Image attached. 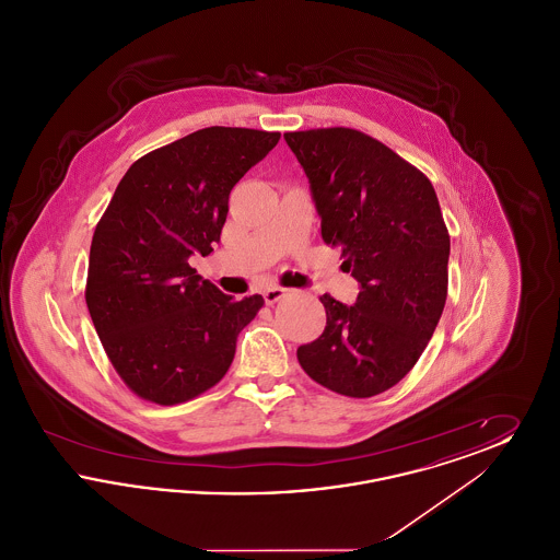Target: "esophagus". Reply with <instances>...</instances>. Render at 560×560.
<instances>
[{
    "instance_id": "34e87169",
    "label": "esophagus",
    "mask_w": 560,
    "mask_h": 560,
    "mask_svg": "<svg viewBox=\"0 0 560 560\" xmlns=\"http://www.w3.org/2000/svg\"><path fill=\"white\" fill-rule=\"evenodd\" d=\"M283 295H285L283 288H277V285H275V288H268L267 292H265V302H267V304H275V302H279Z\"/></svg>"
}]
</instances>
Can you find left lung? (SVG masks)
Wrapping results in <instances>:
<instances>
[{
	"label": "left lung",
	"mask_w": 560,
	"mask_h": 560,
	"mask_svg": "<svg viewBox=\"0 0 560 560\" xmlns=\"http://www.w3.org/2000/svg\"><path fill=\"white\" fill-rule=\"evenodd\" d=\"M304 167L320 237L342 249L359 283L347 306L320 295L327 323L298 348L317 384L352 399L375 397L418 363L447 300L450 233L427 176L352 128L283 133Z\"/></svg>",
	"instance_id": "8db88e82"
}]
</instances>
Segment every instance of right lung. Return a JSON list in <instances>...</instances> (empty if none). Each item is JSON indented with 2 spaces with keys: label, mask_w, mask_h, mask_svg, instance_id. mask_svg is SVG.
<instances>
[{
  "label": "right lung",
  "mask_w": 560,
  "mask_h": 560,
  "mask_svg": "<svg viewBox=\"0 0 560 560\" xmlns=\"http://www.w3.org/2000/svg\"><path fill=\"white\" fill-rule=\"evenodd\" d=\"M281 133L212 126L133 161L96 224L85 304L110 365L140 399L178 405L229 372L265 306L188 265L220 241L229 195Z\"/></svg>",
  "instance_id": "1"
}]
</instances>
